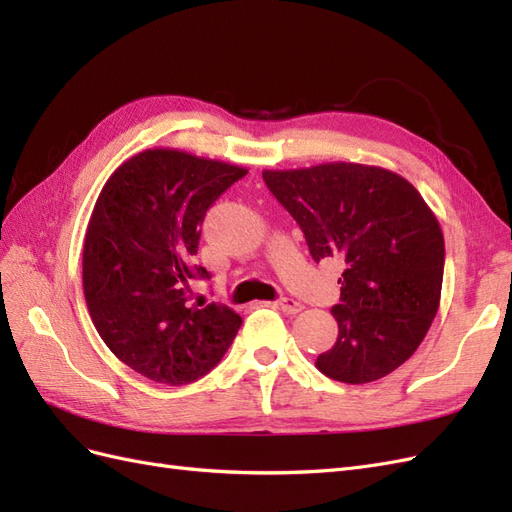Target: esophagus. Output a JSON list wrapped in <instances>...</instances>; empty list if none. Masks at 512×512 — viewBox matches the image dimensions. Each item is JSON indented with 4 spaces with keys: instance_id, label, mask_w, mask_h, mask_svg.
Here are the masks:
<instances>
[{
    "instance_id": "34e87169",
    "label": "esophagus",
    "mask_w": 512,
    "mask_h": 512,
    "mask_svg": "<svg viewBox=\"0 0 512 512\" xmlns=\"http://www.w3.org/2000/svg\"><path fill=\"white\" fill-rule=\"evenodd\" d=\"M277 305V309H280V312H284V314H288V316H294V314H299L301 309H303V305L299 303V301H294V299H280L275 303Z\"/></svg>"
}]
</instances>
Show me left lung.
<instances>
[{"label": "left lung", "mask_w": 512, "mask_h": 512, "mask_svg": "<svg viewBox=\"0 0 512 512\" xmlns=\"http://www.w3.org/2000/svg\"><path fill=\"white\" fill-rule=\"evenodd\" d=\"M267 188L301 226L316 262L342 258L337 342L316 367L346 384L389 376L421 346L440 307L444 237L436 215L401 175L327 162L262 170Z\"/></svg>", "instance_id": "8db88e82"}]
</instances>
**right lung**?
<instances>
[{
    "instance_id": "obj_1",
    "label": "right lung",
    "mask_w": 512,
    "mask_h": 512,
    "mask_svg": "<svg viewBox=\"0 0 512 512\" xmlns=\"http://www.w3.org/2000/svg\"><path fill=\"white\" fill-rule=\"evenodd\" d=\"M247 168L170 147L136 153L108 177L83 245L89 316L119 361L162 384H188L220 363L241 316L190 305L207 209Z\"/></svg>"
}]
</instances>
